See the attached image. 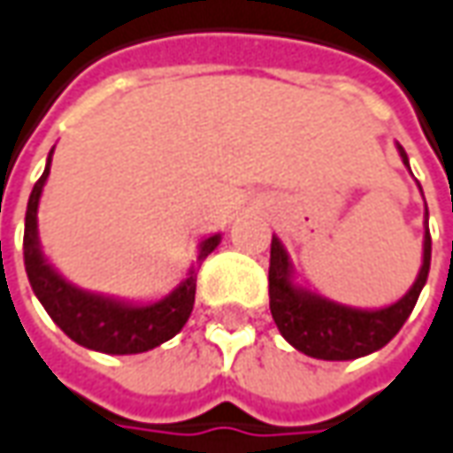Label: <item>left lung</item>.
I'll return each mask as SVG.
<instances>
[{"label":"left lung","mask_w":453,"mask_h":453,"mask_svg":"<svg viewBox=\"0 0 453 453\" xmlns=\"http://www.w3.org/2000/svg\"><path fill=\"white\" fill-rule=\"evenodd\" d=\"M401 161L411 171L409 156L401 143H395ZM421 188V186H418ZM426 203V201H424ZM424 259L416 282L411 289L386 307H350L322 297L312 289L297 285L295 267L289 262L288 250L277 236H272L270 250V310L277 322V330L295 350L318 360H356L380 350L386 342L409 320L411 310L426 285L431 267V234H428V209L424 211Z\"/></svg>","instance_id":"left-lung-1"}]
</instances>
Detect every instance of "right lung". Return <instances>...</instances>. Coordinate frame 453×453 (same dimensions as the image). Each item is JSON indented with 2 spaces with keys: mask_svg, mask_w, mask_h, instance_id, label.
<instances>
[{
  "mask_svg": "<svg viewBox=\"0 0 453 453\" xmlns=\"http://www.w3.org/2000/svg\"><path fill=\"white\" fill-rule=\"evenodd\" d=\"M52 150L47 156L44 173L29 194L25 214V270L37 300L62 333L88 350L108 356H135L158 348L161 342L173 338L188 320L196 297V272L201 262L217 250L221 234L201 239L196 262L188 267L186 280L161 300L133 303L78 288L50 265L37 234V209L50 176Z\"/></svg>",
  "mask_w": 453,
  "mask_h": 453,
  "instance_id": "1",
  "label": "right lung"
}]
</instances>
